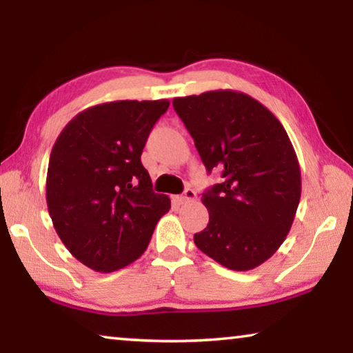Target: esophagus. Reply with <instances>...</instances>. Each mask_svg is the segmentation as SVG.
<instances>
[{"label":"esophagus","instance_id":"obj_1","mask_svg":"<svg viewBox=\"0 0 353 353\" xmlns=\"http://www.w3.org/2000/svg\"><path fill=\"white\" fill-rule=\"evenodd\" d=\"M194 199H196V193L191 188H187L181 196H177L176 198L179 204H190V202H193Z\"/></svg>","mask_w":353,"mask_h":353}]
</instances>
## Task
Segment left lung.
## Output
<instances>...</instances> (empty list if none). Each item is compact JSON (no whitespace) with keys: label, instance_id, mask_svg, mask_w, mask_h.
I'll use <instances>...</instances> for the list:
<instances>
[{"label":"left lung","instance_id":"obj_1","mask_svg":"<svg viewBox=\"0 0 353 353\" xmlns=\"http://www.w3.org/2000/svg\"><path fill=\"white\" fill-rule=\"evenodd\" d=\"M207 171L223 181L202 194L208 224L194 244L232 271L277 252L301 201V166L276 115L249 94L212 90L172 99Z\"/></svg>","mask_w":353,"mask_h":353}]
</instances>
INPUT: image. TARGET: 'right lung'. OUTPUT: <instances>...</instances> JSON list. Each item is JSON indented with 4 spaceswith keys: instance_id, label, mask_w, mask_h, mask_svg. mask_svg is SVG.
I'll list each match as a JSON object with an SVG mask.
<instances>
[{
    "instance_id": "right-lung-1",
    "label": "right lung",
    "mask_w": 353,
    "mask_h": 353,
    "mask_svg": "<svg viewBox=\"0 0 353 353\" xmlns=\"http://www.w3.org/2000/svg\"><path fill=\"white\" fill-rule=\"evenodd\" d=\"M168 99L110 101L82 110L52 146L46 204L65 248L97 272H113L145 252L171 208L152 191L141 152Z\"/></svg>"
}]
</instances>
